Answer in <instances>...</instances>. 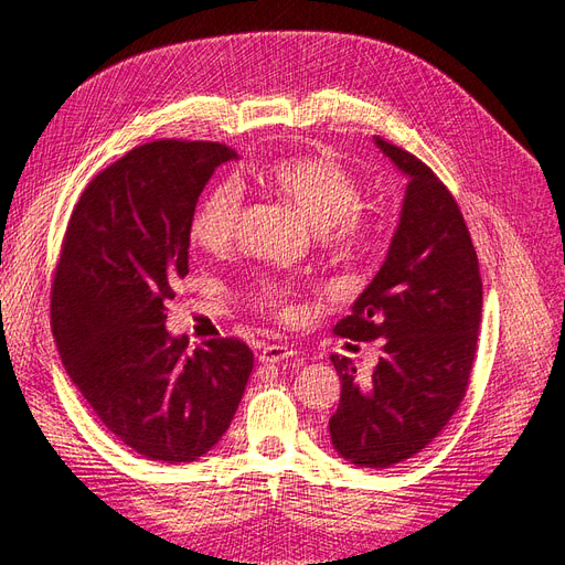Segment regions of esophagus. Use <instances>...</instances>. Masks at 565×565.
<instances>
[{"instance_id":"34e87169","label":"esophagus","mask_w":565,"mask_h":565,"mask_svg":"<svg viewBox=\"0 0 565 565\" xmlns=\"http://www.w3.org/2000/svg\"><path fill=\"white\" fill-rule=\"evenodd\" d=\"M292 355H297V351L292 347H287V344H268V347L262 349L259 361L262 363H280V361H285V358H292Z\"/></svg>"}]
</instances>
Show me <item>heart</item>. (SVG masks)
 Here are the masks:
<instances>
[{
  "instance_id": "obj_1",
  "label": "heart",
  "mask_w": 565,
  "mask_h": 565,
  "mask_svg": "<svg viewBox=\"0 0 565 565\" xmlns=\"http://www.w3.org/2000/svg\"><path fill=\"white\" fill-rule=\"evenodd\" d=\"M270 188L292 204L301 218L324 241L339 247L363 245L367 235L365 218L358 214L363 202L361 183L332 158H289L273 164L266 172ZM243 191L241 183L228 179L214 185L204 195L191 218L193 243L207 252H224L231 247L241 224ZM254 301L266 311L292 316L289 292L276 282L256 287Z\"/></svg>"
}]
</instances>
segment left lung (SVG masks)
<instances>
[{
	"mask_svg": "<svg viewBox=\"0 0 565 565\" xmlns=\"http://www.w3.org/2000/svg\"><path fill=\"white\" fill-rule=\"evenodd\" d=\"M374 146L407 177L401 218L377 276L334 332L384 347L370 377L330 355L341 380L330 438L351 465L386 469L429 446L465 398L483 282L448 188L407 150L380 136Z\"/></svg>",
	"mask_w": 565,
	"mask_h": 565,
	"instance_id": "8db88e82",
	"label": "left lung"
}]
</instances>
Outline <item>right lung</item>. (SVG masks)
I'll return each mask as SVG.
<instances>
[{
  "mask_svg": "<svg viewBox=\"0 0 565 565\" xmlns=\"http://www.w3.org/2000/svg\"><path fill=\"white\" fill-rule=\"evenodd\" d=\"M210 141H156L104 169L77 202L51 292V330L73 384L148 459L193 461L231 426L254 365L241 339L188 349L167 301L188 276L191 218L214 169Z\"/></svg>",
  "mask_w": 565,
  "mask_h": 565,
  "instance_id": "add662e5",
  "label": "right lung"
}]
</instances>
